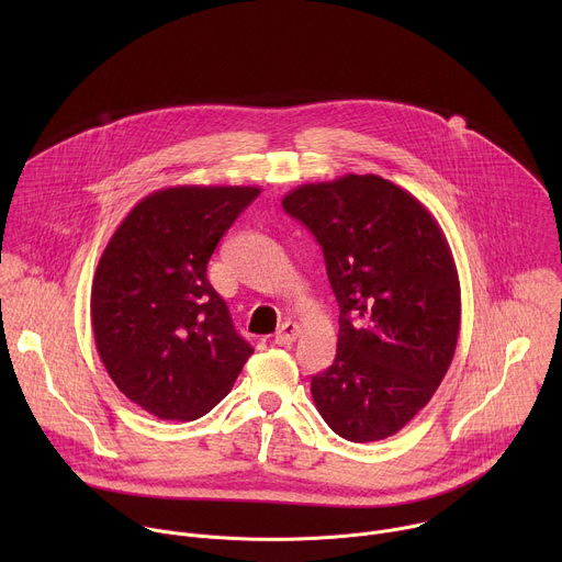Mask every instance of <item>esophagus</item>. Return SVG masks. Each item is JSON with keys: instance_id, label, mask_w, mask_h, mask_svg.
Wrapping results in <instances>:
<instances>
[{"instance_id": "1", "label": "esophagus", "mask_w": 562, "mask_h": 562, "mask_svg": "<svg viewBox=\"0 0 562 562\" xmlns=\"http://www.w3.org/2000/svg\"><path fill=\"white\" fill-rule=\"evenodd\" d=\"M297 334H300V327L289 319V323H284V325L278 329V334H276L273 340H276V345H280V347H289V345L295 342Z\"/></svg>"}]
</instances>
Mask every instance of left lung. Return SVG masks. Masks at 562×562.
Listing matches in <instances>:
<instances>
[{
	"label": "left lung",
	"mask_w": 562,
	"mask_h": 562,
	"mask_svg": "<svg viewBox=\"0 0 562 562\" xmlns=\"http://www.w3.org/2000/svg\"><path fill=\"white\" fill-rule=\"evenodd\" d=\"M323 247L340 306L334 364L313 403L345 440L403 429L436 393L456 351L460 282L434 215L380 176L302 184L282 200Z\"/></svg>",
	"instance_id": "8db88e82"
}]
</instances>
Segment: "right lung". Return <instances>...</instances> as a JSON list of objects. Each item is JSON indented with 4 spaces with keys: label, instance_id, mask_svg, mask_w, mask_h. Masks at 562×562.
<instances>
[{
    "label": "right lung",
    "instance_id": "obj_1",
    "mask_svg": "<svg viewBox=\"0 0 562 562\" xmlns=\"http://www.w3.org/2000/svg\"><path fill=\"white\" fill-rule=\"evenodd\" d=\"M258 187H171L137 202L91 289L98 353L117 389L159 420H195L231 391L254 347L233 329L206 265Z\"/></svg>",
    "mask_w": 562,
    "mask_h": 562
}]
</instances>
